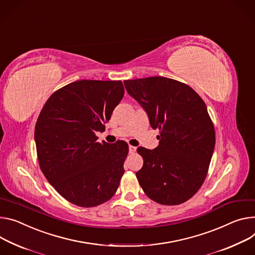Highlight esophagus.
I'll return each mask as SVG.
<instances>
[{
    "instance_id": "obj_1",
    "label": "esophagus",
    "mask_w": 255,
    "mask_h": 255,
    "mask_svg": "<svg viewBox=\"0 0 255 255\" xmlns=\"http://www.w3.org/2000/svg\"><path fill=\"white\" fill-rule=\"evenodd\" d=\"M136 151V147L132 146V145H129V152L130 153H134Z\"/></svg>"
}]
</instances>
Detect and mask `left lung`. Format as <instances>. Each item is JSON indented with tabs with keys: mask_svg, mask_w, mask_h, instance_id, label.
Instances as JSON below:
<instances>
[{
	"mask_svg": "<svg viewBox=\"0 0 255 255\" xmlns=\"http://www.w3.org/2000/svg\"><path fill=\"white\" fill-rule=\"evenodd\" d=\"M128 95L138 102L158 129V146H139L142 168L136 172L144 193L164 205L191 198L201 187L216 143L206 105L187 84L166 77L125 80Z\"/></svg>",
	"mask_w": 255,
	"mask_h": 255,
	"instance_id": "8db88e82",
	"label": "left lung"
}]
</instances>
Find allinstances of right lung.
<instances>
[{
	"mask_svg": "<svg viewBox=\"0 0 255 255\" xmlns=\"http://www.w3.org/2000/svg\"><path fill=\"white\" fill-rule=\"evenodd\" d=\"M124 96L122 81L78 80L50 97L35 124L39 167L52 186L82 207L100 205L116 193L128 144L98 142Z\"/></svg>",
	"mask_w": 255,
	"mask_h": 255,
	"instance_id": "1",
	"label": "right lung"
}]
</instances>
